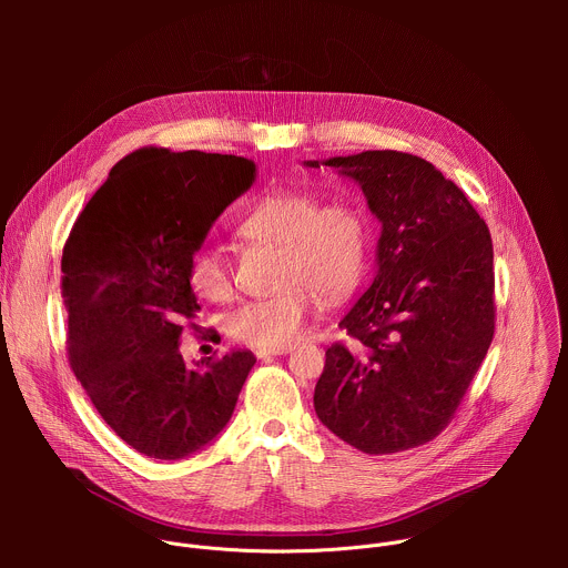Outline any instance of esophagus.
I'll use <instances>...</instances> for the list:
<instances>
[{
    "instance_id": "obj_1",
    "label": "esophagus",
    "mask_w": 568,
    "mask_h": 568,
    "mask_svg": "<svg viewBox=\"0 0 568 568\" xmlns=\"http://www.w3.org/2000/svg\"><path fill=\"white\" fill-rule=\"evenodd\" d=\"M292 348H281V351H256V357L258 359H267V357H276V355H285L290 353Z\"/></svg>"
}]
</instances>
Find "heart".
I'll use <instances>...</instances> for the list:
<instances>
[{"instance_id": "obj_1", "label": "heart", "mask_w": 568, "mask_h": 568, "mask_svg": "<svg viewBox=\"0 0 568 568\" xmlns=\"http://www.w3.org/2000/svg\"><path fill=\"white\" fill-rule=\"evenodd\" d=\"M237 233L258 245L281 247L278 294L254 298L231 312V339L258 351H281L298 342L321 303L318 292L337 301L353 292L368 261V222L344 200L323 202L298 189H272L240 215ZM189 285L206 301H226L233 292L229 263L215 250L189 261Z\"/></svg>"}]
</instances>
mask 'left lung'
I'll return each mask as SVG.
<instances>
[{
  "instance_id": "1",
  "label": "left lung",
  "mask_w": 568,
  "mask_h": 568,
  "mask_svg": "<svg viewBox=\"0 0 568 568\" xmlns=\"http://www.w3.org/2000/svg\"><path fill=\"white\" fill-rule=\"evenodd\" d=\"M326 166L359 182L382 235L377 274L339 323L353 344L326 351L314 412L364 454L414 449L452 423L493 344L490 229L423 156L366 150Z\"/></svg>"
}]
</instances>
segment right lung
<instances>
[{"label": "right lung", "mask_w": 568, "mask_h": 568, "mask_svg": "<svg viewBox=\"0 0 568 568\" xmlns=\"http://www.w3.org/2000/svg\"><path fill=\"white\" fill-rule=\"evenodd\" d=\"M254 161L145 145L110 171L62 250L67 353L101 418L139 454L186 458L229 423L256 357L233 351L189 366L195 328L189 261L245 193Z\"/></svg>", "instance_id": "obj_1"}]
</instances>
